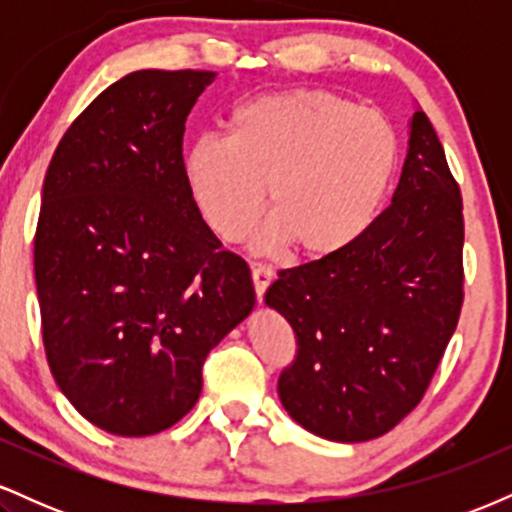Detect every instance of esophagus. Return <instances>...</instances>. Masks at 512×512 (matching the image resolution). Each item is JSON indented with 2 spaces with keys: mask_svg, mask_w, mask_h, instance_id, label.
Wrapping results in <instances>:
<instances>
[{
  "mask_svg": "<svg viewBox=\"0 0 512 512\" xmlns=\"http://www.w3.org/2000/svg\"><path fill=\"white\" fill-rule=\"evenodd\" d=\"M250 276H252V286H255L257 298L262 301L264 293H267V289H269V284L274 281V272L269 267H264V264H252Z\"/></svg>",
  "mask_w": 512,
  "mask_h": 512,
  "instance_id": "1",
  "label": "esophagus"
}]
</instances>
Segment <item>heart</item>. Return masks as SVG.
Masks as SVG:
<instances>
[{
	"instance_id": "b5f03b06",
	"label": "heart",
	"mask_w": 512,
	"mask_h": 512,
	"mask_svg": "<svg viewBox=\"0 0 512 512\" xmlns=\"http://www.w3.org/2000/svg\"><path fill=\"white\" fill-rule=\"evenodd\" d=\"M397 129L383 113L327 88H291L245 101L228 137L187 149L185 180L211 231L243 243L264 211V248L291 245L301 260H327L356 243L395 185Z\"/></svg>"
}]
</instances>
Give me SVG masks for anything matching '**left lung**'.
<instances>
[{"label":"left lung","mask_w":512,"mask_h":512,"mask_svg":"<svg viewBox=\"0 0 512 512\" xmlns=\"http://www.w3.org/2000/svg\"><path fill=\"white\" fill-rule=\"evenodd\" d=\"M460 185L424 110L392 204L349 248L279 272L269 308L296 334L284 409L315 436L363 443L426 395L464 301Z\"/></svg>","instance_id":"8db88e82"}]
</instances>
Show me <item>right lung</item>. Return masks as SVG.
<instances>
[{
    "label": "right lung",
    "instance_id": "1",
    "mask_svg": "<svg viewBox=\"0 0 512 512\" xmlns=\"http://www.w3.org/2000/svg\"><path fill=\"white\" fill-rule=\"evenodd\" d=\"M214 76H122L45 173L33 250L45 356L74 409L115 436L178 424L207 354L255 305L248 264L221 250L185 180V120Z\"/></svg>",
    "mask_w": 512,
    "mask_h": 512
}]
</instances>
